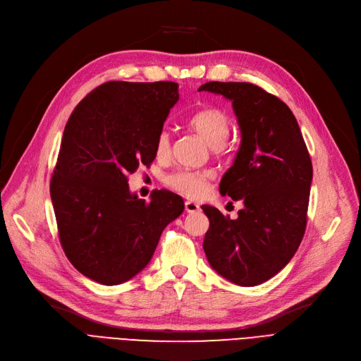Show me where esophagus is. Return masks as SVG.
<instances>
[{
	"label": "esophagus",
	"instance_id": "34e87169",
	"mask_svg": "<svg viewBox=\"0 0 361 361\" xmlns=\"http://www.w3.org/2000/svg\"><path fill=\"white\" fill-rule=\"evenodd\" d=\"M184 204H185V211H187L188 214H195V212H197V211L200 209V206H199L197 203L190 202V200H187Z\"/></svg>",
	"mask_w": 361,
	"mask_h": 361
}]
</instances>
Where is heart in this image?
Here are the masks:
<instances>
[{"label": "heart", "instance_id": "obj_1", "mask_svg": "<svg viewBox=\"0 0 361 361\" xmlns=\"http://www.w3.org/2000/svg\"><path fill=\"white\" fill-rule=\"evenodd\" d=\"M188 126H190L197 135L209 145L211 147H221L228 140L231 123L228 116L219 108L207 106L196 111L193 116L188 118ZM157 157L164 159L171 154V137L168 131H161L155 145ZM214 177L212 171H176V173L166 176L165 184L178 192L185 197L197 199L203 196L207 190L211 178Z\"/></svg>", "mask_w": 361, "mask_h": 361}]
</instances>
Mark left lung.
Segmentation results:
<instances>
[{
    "instance_id": "left-lung-1",
    "label": "left lung",
    "mask_w": 361,
    "mask_h": 361,
    "mask_svg": "<svg viewBox=\"0 0 361 361\" xmlns=\"http://www.w3.org/2000/svg\"><path fill=\"white\" fill-rule=\"evenodd\" d=\"M202 90L233 102L241 143L219 192L244 203L237 219L202 206L209 218L203 250L221 276L255 287L287 267L305 235L310 155L294 114L274 94L243 82H209Z\"/></svg>"
}]
</instances>
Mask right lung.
Wrapping results in <instances>:
<instances>
[{"label":"right lung","mask_w":361,"mask_h":361,"mask_svg":"<svg viewBox=\"0 0 361 361\" xmlns=\"http://www.w3.org/2000/svg\"><path fill=\"white\" fill-rule=\"evenodd\" d=\"M174 82H106L70 116L51 178V200L67 259L102 286L143 271L165 226L184 211L178 195L158 190L146 203L127 176L155 159V145L178 101Z\"/></svg>","instance_id":"obj_1"}]
</instances>
